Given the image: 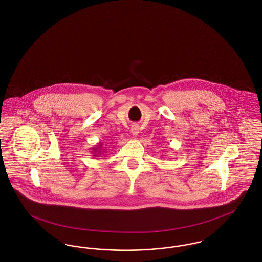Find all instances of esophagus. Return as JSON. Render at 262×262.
Instances as JSON below:
<instances>
[{
	"mask_svg": "<svg viewBox=\"0 0 262 262\" xmlns=\"http://www.w3.org/2000/svg\"><path fill=\"white\" fill-rule=\"evenodd\" d=\"M132 134H133L135 137H137V135L139 134V128H138L137 126H133V127H132Z\"/></svg>",
	"mask_w": 262,
	"mask_h": 262,
	"instance_id": "1",
	"label": "esophagus"
}]
</instances>
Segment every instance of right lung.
Wrapping results in <instances>:
<instances>
[{"mask_svg":"<svg viewBox=\"0 0 262 262\" xmlns=\"http://www.w3.org/2000/svg\"><path fill=\"white\" fill-rule=\"evenodd\" d=\"M91 149L93 150L91 152L93 153V156H95V157H99V156H102V155L107 153L106 149L103 148V143L102 142H99L95 147H93Z\"/></svg>","mask_w":262,"mask_h":262,"instance_id":"add662e5","label":"right lung"}]
</instances>
